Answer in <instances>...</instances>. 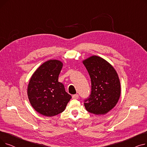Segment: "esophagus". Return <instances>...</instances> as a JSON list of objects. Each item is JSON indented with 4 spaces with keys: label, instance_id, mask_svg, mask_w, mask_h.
Masks as SVG:
<instances>
[{
    "label": "esophagus",
    "instance_id": "1",
    "mask_svg": "<svg viewBox=\"0 0 147 147\" xmlns=\"http://www.w3.org/2000/svg\"><path fill=\"white\" fill-rule=\"evenodd\" d=\"M72 98L74 99H77L79 98V95L78 94H75V95H73L72 96Z\"/></svg>",
    "mask_w": 147,
    "mask_h": 147
}]
</instances>
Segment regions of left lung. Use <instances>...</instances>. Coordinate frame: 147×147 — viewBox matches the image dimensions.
Listing matches in <instances>:
<instances>
[{"label": "left lung", "instance_id": "1", "mask_svg": "<svg viewBox=\"0 0 147 147\" xmlns=\"http://www.w3.org/2000/svg\"><path fill=\"white\" fill-rule=\"evenodd\" d=\"M83 63L91 80L90 95L84 99V107L90 113L105 114L115 106L120 96L118 74L110 63L98 56L90 57Z\"/></svg>", "mask_w": 147, "mask_h": 147}]
</instances>
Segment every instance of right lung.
<instances>
[{
    "label": "right lung",
    "instance_id": "right-lung-1",
    "mask_svg": "<svg viewBox=\"0 0 147 147\" xmlns=\"http://www.w3.org/2000/svg\"><path fill=\"white\" fill-rule=\"evenodd\" d=\"M63 67L60 61L45 62L32 75L27 88V95L33 109L45 116L52 117L63 112L71 98L64 84L58 82Z\"/></svg>",
    "mask_w": 147,
    "mask_h": 147
}]
</instances>
